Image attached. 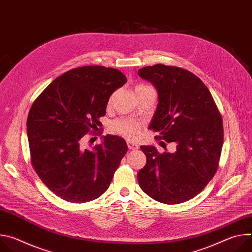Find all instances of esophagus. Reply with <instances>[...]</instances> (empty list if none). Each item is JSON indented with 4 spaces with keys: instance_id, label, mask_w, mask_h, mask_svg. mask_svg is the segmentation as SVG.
Returning a JSON list of instances; mask_svg holds the SVG:
<instances>
[{
    "instance_id": "esophagus-1",
    "label": "esophagus",
    "mask_w": 252,
    "mask_h": 252,
    "mask_svg": "<svg viewBox=\"0 0 252 252\" xmlns=\"http://www.w3.org/2000/svg\"><path fill=\"white\" fill-rule=\"evenodd\" d=\"M127 147L130 151H136L138 149V146L136 145V143H133L130 141H127Z\"/></svg>"
}]
</instances>
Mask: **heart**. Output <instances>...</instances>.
<instances>
[{
	"label": "heart",
	"instance_id": "1",
	"mask_svg": "<svg viewBox=\"0 0 252 252\" xmlns=\"http://www.w3.org/2000/svg\"><path fill=\"white\" fill-rule=\"evenodd\" d=\"M141 87L143 86H137L136 88H141ZM137 128H138V124L130 120H119L113 124L114 131L128 139H132L136 137Z\"/></svg>",
	"mask_w": 252,
	"mask_h": 252
}]
</instances>
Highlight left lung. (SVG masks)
I'll return each mask as SVG.
<instances>
[{
  "label": "left lung",
  "mask_w": 252,
  "mask_h": 252,
  "mask_svg": "<svg viewBox=\"0 0 252 252\" xmlns=\"http://www.w3.org/2000/svg\"><path fill=\"white\" fill-rule=\"evenodd\" d=\"M137 75L153 84L158 95L149 127L176 145L172 154L140 147L147 164L137 173L138 185L157 201L185 202L217 172L223 143L221 116L206 86L187 69L158 63L138 69Z\"/></svg>",
  "instance_id": "left-lung-1"
}]
</instances>
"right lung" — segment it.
Masks as SVG:
<instances>
[{
	"mask_svg": "<svg viewBox=\"0 0 252 252\" xmlns=\"http://www.w3.org/2000/svg\"><path fill=\"white\" fill-rule=\"evenodd\" d=\"M126 81L119 69L86 65L57 78L33 101L27 121L32 164L59 197L88 202L109 189L127 152L126 140L106 134L85 150L82 138L97 128L110 96Z\"/></svg>",
	"mask_w": 252,
	"mask_h": 252,
	"instance_id": "obj_1",
	"label": "right lung"
}]
</instances>
